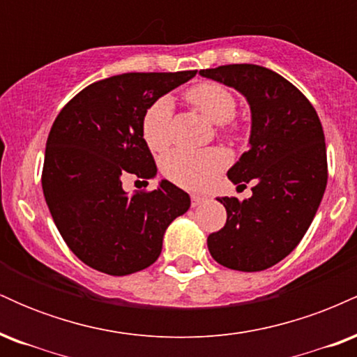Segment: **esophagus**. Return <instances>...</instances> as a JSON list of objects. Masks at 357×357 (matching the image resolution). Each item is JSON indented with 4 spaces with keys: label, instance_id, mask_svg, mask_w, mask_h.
Instances as JSON below:
<instances>
[{
    "label": "esophagus",
    "instance_id": "esophagus-1",
    "mask_svg": "<svg viewBox=\"0 0 357 357\" xmlns=\"http://www.w3.org/2000/svg\"><path fill=\"white\" fill-rule=\"evenodd\" d=\"M204 196H202V195H191V206L192 208H196V206H199V204L202 203H204Z\"/></svg>",
    "mask_w": 357,
    "mask_h": 357
}]
</instances>
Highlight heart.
<instances>
[{"mask_svg": "<svg viewBox=\"0 0 357 357\" xmlns=\"http://www.w3.org/2000/svg\"><path fill=\"white\" fill-rule=\"evenodd\" d=\"M190 104L203 114L221 130L233 132L236 122V99L230 89L215 82H203L186 92ZM171 119H173V100L169 97H159L142 116L141 130L146 144L154 153L165 151L171 142ZM227 166V155L218 149L206 151H173L162 159V173L169 181L186 190H204L216 174Z\"/></svg>", "mask_w": 357, "mask_h": 357, "instance_id": "heart-1", "label": "heart"}]
</instances>
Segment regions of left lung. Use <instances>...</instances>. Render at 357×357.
<instances>
[{
  "mask_svg": "<svg viewBox=\"0 0 357 357\" xmlns=\"http://www.w3.org/2000/svg\"><path fill=\"white\" fill-rule=\"evenodd\" d=\"M199 75L238 90L252 112L250 149L228 169L233 184L253 183L252 198L225 196L227 223L208 236L220 265L260 272L304 238L327 184L322 124L304 93L270 68L223 65Z\"/></svg>",
  "mask_w": 357,
  "mask_h": 357,
  "instance_id": "obj_1",
  "label": "left lung"
}]
</instances>
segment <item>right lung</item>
I'll return each mask as SVG.
<instances>
[{
	"mask_svg": "<svg viewBox=\"0 0 357 357\" xmlns=\"http://www.w3.org/2000/svg\"><path fill=\"white\" fill-rule=\"evenodd\" d=\"M195 75L109 77L77 93L53 122L42 173L45 202L61 238L89 267L117 277L147 268L161 255L166 228L190 208V195L166 179L158 190L132 196L122 179L158 173L142 137V116Z\"/></svg>",
	"mask_w": 357,
	"mask_h": 357,
	"instance_id": "1",
	"label": "right lung"
}]
</instances>
